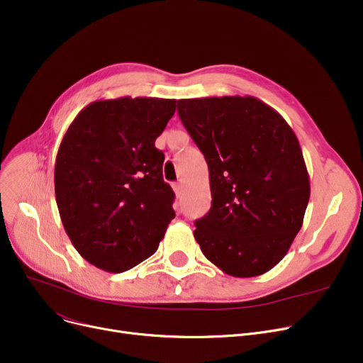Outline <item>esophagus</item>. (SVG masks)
Segmentation results:
<instances>
[{"label": "esophagus", "mask_w": 363, "mask_h": 363, "mask_svg": "<svg viewBox=\"0 0 363 363\" xmlns=\"http://www.w3.org/2000/svg\"><path fill=\"white\" fill-rule=\"evenodd\" d=\"M172 186H174L175 194L179 197V196H181V191H182V184H181V182H175V184H172Z\"/></svg>", "instance_id": "1"}]
</instances>
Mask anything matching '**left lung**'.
Instances as JSON below:
<instances>
[{"instance_id": "8db88e82", "label": "left lung", "mask_w": 363, "mask_h": 363, "mask_svg": "<svg viewBox=\"0 0 363 363\" xmlns=\"http://www.w3.org/2000/svg\"><path fill=\"white\" fill-rule=\"evenodd\" d=\"M178 114L211 177V211L194 222L203 255L233 277L268 272L287 255L311 196L296 133L255 97L178 100Z\"/></svg>"}]
</instances>
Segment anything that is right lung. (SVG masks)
Masks as SVG:
<instances>
[{"label":"right lung","mask_w":363,"mask_h":363,"mask_svg":"<svg viewBox=\"0 0 363 363\" xmlns=\"http://www.w3.org/2000/svg\"><path fill=\"white\" fill-rule=\"evenodd\" d=\"M177 100L122 97L86 106L55 159V200L79 255L107 272H125L157 250L175 218L156 138Z\"/></svg>","instance_id":"add662e5"}]
</instances>
